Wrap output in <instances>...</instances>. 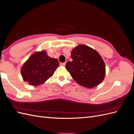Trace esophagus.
<instances>
[{
	"instance_id": "34e87169",
	"label": "esophagus",
	"mask_w": 134,
	"mask_h": 134,
	"mask_svg": "<svg viewBox=\"0 0 134 134\" xmlns=\"http://www.w3.org/2000/svg\"><path fill=\"white\" fill-rule=\"evenodd\" d=\"M65 64H66V63H61L60 64L61 66H65Z\"/></svg>"
}]
</instances>
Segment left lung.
I'll return each instance as SVG.
<instances>
[{
  "label": "left lung",
  "mask_w": 134,
  "mask_h": 134,
  "mask_svg": "<svg viewBox=\"0 0 134 134\" xmlns=\"http://www.w3.org/2000/svg\"><path fill=\"white\" fill-rule=\"evenodd\" d=\"M72 62L66 64V69L79 85L87 88L95 87L103 80L106 66L99 53L85 44L74 48L71 52Z\"/></svg>",
  "instance_id": "8db88e82"
}]
</instances>
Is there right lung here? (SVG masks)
Returning a JSON list of instances; mask_svg holds the SVG:
<instances>
[{
    "label": "right lung",
    "instance_id": "1",
    "mask_svg": "<svg viewBox=\"0 0 134 134\" xmlns=\"http://www.w3.org/2000/svg\"><path fill=\"white\" fill-rule=\"evenodd\" d=\"M59 65L58 59L49 57L46 51L36 52L21 68L23 79L31 86H39L53 75Z\"/></svg>",
    "mask_w": 134,
    "mask_h": 134
}]
</instances>
